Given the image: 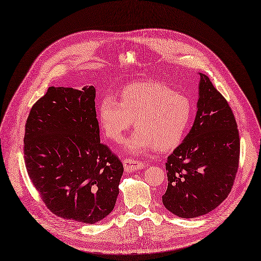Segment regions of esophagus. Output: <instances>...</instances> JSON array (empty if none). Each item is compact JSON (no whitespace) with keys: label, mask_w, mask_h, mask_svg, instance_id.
<instances>
[{"label":"esophagus","mask_w":261,"mask_h":261,"mask_svg":"<svg viewBox=\"0 0 261 261\" xmlns=\"http://www.w3.org/2000/svg\"><path fill=\"white\" fill-rule=\"evenodd\" d=\"M144 167H145V165H144V163L141 161H137L133 159H124L123 160V168H124L125 172L131 173V172H134L137 170L143 169Z\"/></svg>","instance_id":"esophagus-1"}]
</instances>
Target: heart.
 Masks as SVG:
<instances>
[{
	"instance_id": "heart-1",
	"label": "heart",
	"mask_w": 261,
	"mask_h": 261,
	"mask_svg": "<svg viewBox=\"0 0 261 261\" xmlns=\"http://www.w3.org/2000/svg\"><path fill=\"white\" fill-rule=\"evenodd\" d=\"M191 116L192 105L186 95L156 82L127 86L120 91L119 100L105 95L98 110L100 127L112 141L120 142L132 122L137 125L123 144L132 156L145 155L155 147L161 151L177 147Z\"/></svg>"
}]
</instances>
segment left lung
Masks as SVG:
<instances>
[{"label": "left lung", "mask_w": 261, "mask_h": 261, "mask_svg": "<svg viewBox=\"0 0 261 261\" xmlns=\"http://www.w3.org/2000/svg\"><path fill=\"white\" fill-rule=\"evenodd\" d=\"M194 124L168 157L165 207L181 218L215 210L230 194L239 167L240 139L232 111L210 79L199 73Z\"/></svg>", "instance_id": "8db88e82"}]
</instances>
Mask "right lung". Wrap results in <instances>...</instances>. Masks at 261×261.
Wrapping results in <instances>:
<instances>
[{
	"mask_svg": "<svg viewBox=\"0 0 261 261\" xmlns=\"http://www.w3.org/2000/svg\"><path fill=\"white\" fill-rule=\"evenodd\" d=\"M95 88L49 87L31 109L23 140L28 174L46 206L93 225L114 210L121 161L100 143Z\"/></svg>",
	"mask_w": 261,
	"mask_h": 261,
	"instance_id": "1",
	"label": "right lung"
}]
</instances>
